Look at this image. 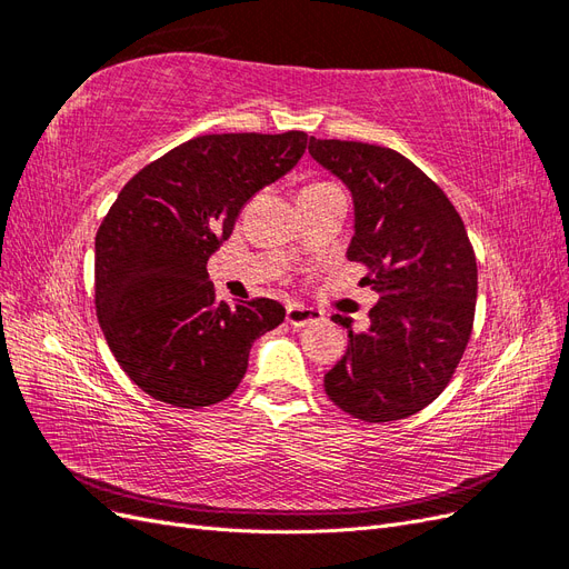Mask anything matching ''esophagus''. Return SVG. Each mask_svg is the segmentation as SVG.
<instances>
[{"instance_id": "1", "label": "esophagus", "mask_w": 569, "mask_h": 569, "mask_svg": "<svg viewBox=\"0 0 569 569\" xmlns=\"http://www.w3.org/2000/svg\"><path fill=\"white\" fill-rule=\"evenodd\" d=\"M325 316L318 308H308V306H299V303H289L287 306V322L291 327H306V325H313L320 322Z\"/></svg>"}]
</instances>
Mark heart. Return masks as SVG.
I'll use <instances>...</instances> for the list:
<instances>
[{
	"label": "heart",
	"mask_w": 569,
	"mask_h": 569,
	"mask_svg": "<svg viewBox=\"0 0 569 569\" xmlns=\"http://www.w3.org/2000/svg\"><path fill=\"white\" fill-rule=\"evenodd\" d=\"M311 187H320V184H311Z\"/></svg>",
	"instance_id": "b5f03b06"
}]
</instances>
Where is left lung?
Wrapping results in <instances>:
<instances>
[{"label":"left lung","instance_id":"8db88e82","mask_svg":"<svg viewBox=\"0 0 569 569\" xmlns=\"http://www.w3.org/2000/svg\"><path fill=\"white\" fill-rule=\"evenodd\" d=\"M308 153L353 199L347 258L368 266L380 295L366 332L351 318L349 349L325 375L332 403L366 422H391L432 403L468 347L477 301V261L453 203L399 151L316 140Z\"/></svg>","mask_w":569,"mask_h":569}]
</instances>
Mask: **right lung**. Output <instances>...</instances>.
Returning a JSON list of instances; mask_svg holds the SVG:
<instances>
[{"label":"right lung","instance_id":"obj_1","mask_svg":"<svg viewBox=\"0 0 569 569\" xmlns=\"http://www.w3.org/2000/svg\"><path fill=\"white\" fill-rule=\"evenodd\" d=\"M308 134H201L144 166L101 220L94 306L118 366L151 399L213 406L239 387L253 341L284 320L272 299L218 301L211 253L242 206L299 163Z\"/></svg>","mask_w":569,"mask_h":569}]
</instances>
